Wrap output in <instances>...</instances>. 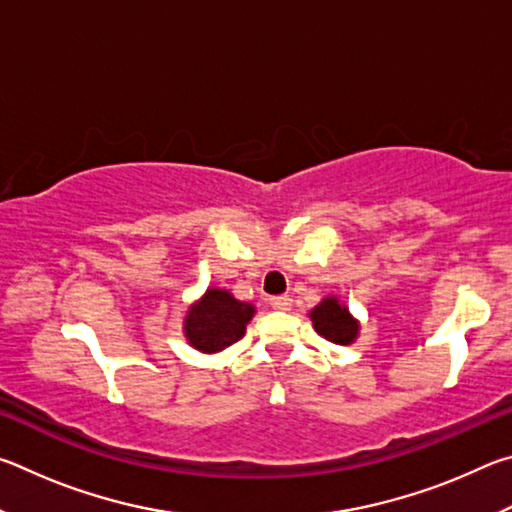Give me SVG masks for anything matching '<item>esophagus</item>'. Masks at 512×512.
I'll return each mask as SVG.
<instances>
[{"mask_svg": "<svg viewBox=\"0 0 512 512\" xmlns=\"http://www.w3.org/2000/svg\"><path fill=\"white\" fill-rule=\"evenodd\" d=\"M268 302H271V307L277 309V311H289L291 309V298L289 296H273V298H268Z\"/></svg>", "mask_w": 512, "mask_h": 512, "instance_id": "esophagus-1", "label": "esophagus"}]
</instances>
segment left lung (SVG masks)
I'll return each mask as SVG.
<instances>
[{
	"mask_svg": "<svg viewBox=\"0 0 512 512\" xmlns=\"http://www.w3.org/2000/svg\"><path fill=\"white\" fill-rule=\"evenodd\" d=\"M311 325L316 332L336 345H350L357 341L361 323L350 314L345 302L336 296H325L318 305L309 311Z\"/></svg>",
	"mask_w": 512,
	"mask_h": 512,
	"instance_id": "1",
	"label": "left lung"
}]
</instances>
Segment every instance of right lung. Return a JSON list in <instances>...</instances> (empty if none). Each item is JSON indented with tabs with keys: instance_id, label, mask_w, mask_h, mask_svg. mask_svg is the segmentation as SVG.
<instances>
[{
	"instance_id": "1",
	"label": "right lung",
	"mask_w": 512,
	"mask_h": 512,
	"mask_svg": "<svg viewBox=\"0 0 512 512\" xmlns=\"http://www.w3.org/2000/svg\"><path fill=\"white\" fill-rule=\"evenodd\" d=\"M255 305L241 302L228 289L210 287L192 302L183 320L185 341L203 354L223 352L246 334Z\"/></svg>"
}]
</instances>
